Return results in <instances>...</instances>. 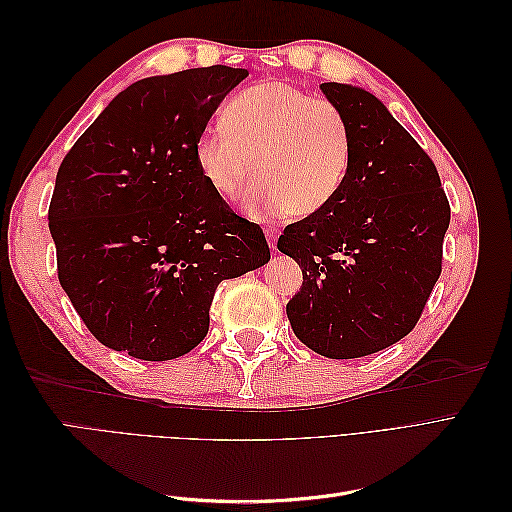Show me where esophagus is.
<instances>
[{"mask_svg":"<svg viewBox=\"0 0 512 512\" xmlns=\"http://www.w3.org/2000/svg\"><path fill=\"white\" fill-rule=\"evenodd\" d=\"M265 235H267V239H269V245L275 247V245H277V237H280V230H277L275 226H267V228H265Z\"/></svg>","mask_w":512,"mask_h":512,"instance_id":"1","label":"esophagus"}]
</instances>
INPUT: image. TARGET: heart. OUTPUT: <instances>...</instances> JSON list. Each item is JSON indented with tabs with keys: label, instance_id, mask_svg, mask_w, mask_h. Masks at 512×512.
Returning a JSON list of instances; mask_svg holds the SVG:
<instances>
[{
	"label": "heart",
	"instance_id": "obj_1",
	"mask_svg": "<svg viewBox=\"0 0 512 512\" xmlns=\"http://www.w3.org/2000/svg\"><path fill=\"white\" fill-rule=\"evenodd\" d=\"M352 128L339 106L284 81H267L232 98L196 141V164L209 188L232 198L252 173L245 207L305 218L344 188L352 164Z\"/></svg>",
	"mask_w": 512,
	"mask_h": 512
}]
</instances>
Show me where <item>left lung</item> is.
I'll use <instances>...</instances> for the list:
<instances>
[{
  "instance_id": "8db88e82",
  "label": "left lung",
  "mask_w": 512,
  "mask_h": 512,
  "mask_svg": "<svg viewBox=\"0 0 512 512\" xmlns=\"http://www.w3.org/2000/svg\"><path fill=\"white\" fill-rule=\"evenodd\" d=\"M352 128V164L331 203L288 224L277 250L303 286L286 305L301 342L359 359L406 337L442 273L451 205L436 164L369 91L322 83Z\"/></svg>"
}]
</instances>
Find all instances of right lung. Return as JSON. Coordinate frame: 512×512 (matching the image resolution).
I'll return each mask as SVG.
<instances>
[{
  "label": "right lung",
  "instance_id": "1",
  "mask_svg": "<svg viewBox=\"0 0 512 512\" xmlns=\"http://www.w3.org/2000/svg\"><path fill=\"white\" fill-rule=\"evenodd\" d=\"M247 70L143 79L66 153L49 205L57 277L100 344L143 361L188 354L222 280L271 260L262 228L215 194L196 141Z\"/></svg>",
  "mask_w": 512,
  "mask_h": 512
}]
</instances>
